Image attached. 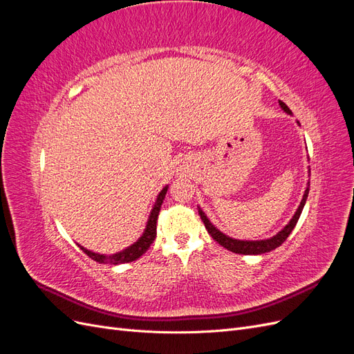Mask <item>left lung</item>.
<instances>
[{
	"label": "left lung",
	"instance_id": "obj_1",
	"mask_svg": "<svg viewBox=\"0 0 354 354\" xmlns=\"http://www.w3.org/2000/svg\"><path fill=\"white\" fill-rule=\"evenodd\" d=\"M279 104H281V108H282L285 112L291 113V111H289V108H288V106H286L283 102H279ZM307 196H308V189H306L303 201H301V203H299V207H298L297 212L294 214L292 220L289 221V223L286 224V226H285L279 233L276 234V236H273V238H270V239H266V241H236V239H232V238L226 236V234H223L220 230H217L216 227H214L212 224L209 223V220L207 218L205 214H203L202 209H199V216H201L203 224H205V229L208 230V233L211 234L212 239L217 241L221 246H224V248H227L229 251L236 252V254H245V255H252V254H254V255H257V254L270 252V251L276 250L277 246H281V245L286 241V238H288L289 234H291V232L294 230V227H295V224H297L299 216H301V211H303V208H304V203H306Z\"/></svg>",
	"mask_w": 354,
	"mask_h": 354
}]
</instances>
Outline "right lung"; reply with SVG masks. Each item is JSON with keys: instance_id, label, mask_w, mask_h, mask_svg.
I'll use <instances>...</instances> for the list:
<instances>
[{"instance_id": "right-lung-1", "label": "right lung", "mask_w": 354, "mask_h": 354, "mask_svg": "<svg viewBox=\"0 0 354 354\" xmlns=\"http://www.w3.org/2000/svg\"><path fill=\"white\" fill-rule=\"evenodd\" d=\"M168 190V186H165L162 190H160V194L155 202V207L151 212V217H149V221H147V226H146V230L143 233V236L138 239L134 245L128 246L127 250L118 252V254H113V255H100V254H95V252H91L88 250L82 248L81 245H78L80 248L87 254L90 259H93L94 261H99V263H109V264H122V263H130V261H134L137 259H140V257L149 250V246H151L156 238V223H158V216H159V211H160V205H162L164 202V198H165V194Z\"/></svg>"}]
</instances>
